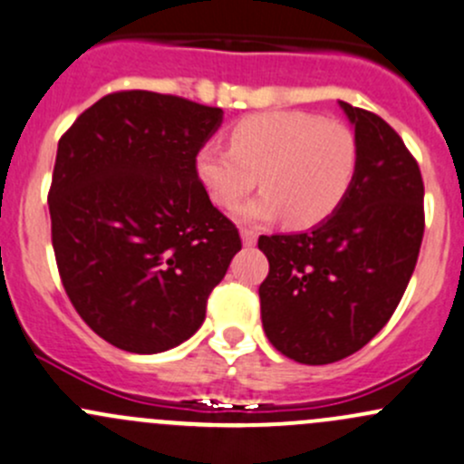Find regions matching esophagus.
<instances>
[{
    "instance_id": "obj_1",
    "label": "esophagus",
    "mask_w": 464,
    "mask_h": 464,
    "mask_svg": "<svg viewBox=\"0 0 464 464\" xmlns=\"http://www.w3.org/2000/svg\"><path fill=\"white\" fill-rule=\"evenodd\" d=\"M240 236H242V245H245V246H256V242H257L256 231H251V228H242Z\"/></svg>"
}]
</instances>
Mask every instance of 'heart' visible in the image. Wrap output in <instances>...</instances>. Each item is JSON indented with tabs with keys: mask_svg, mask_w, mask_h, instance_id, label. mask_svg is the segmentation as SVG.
<instances>
[{
	"mask_svg": "<svg viewBox=\"0 0 464 464\" xmlns=\"http://www.w3.org/2000/svg\"><path fill=\"white\" fill-rule=\"evenodd\" d=\"M228 149L202 146L195 175L219 208L240 204L260 179L265 193L237 208L245 222L285 216L294 228L315 227L343 204L358 169L349 126L297 111L245 117L228 133Z\"/></svg>",
	"mask_w": 464,
	"mask_h": 464,
	"instance_id": "b5f03b06",
	"label": "heart"
}]
</instances>
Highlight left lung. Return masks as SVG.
I'll return each mask as SVG.
<instances>
[{
  "mask_svg": "<svg viewBox=\"0 0 464 464\" xmlns=\"http://www.w3.org/2000/svg\"><path fill=\"white\" fill-rule=\"evenodd\" d=\"M338 104L358 142L343 204L309 231L257 240L269 260L262 326L273 347L302 364L338 362L387 324L425 233L420 169L400 135L382 117Z\"/></svg>",
  "mask_w": 464,
  "mask_h": 464,
  "instance_id": "obj_1",
  "label": "left lung"
}]
</instances>
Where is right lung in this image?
<instances>
[{"instance_id":"obj_1","label":"right lung","mask_w":464,"mask_h":464,"mask_svg":"<svg viewBox=\"0 0 464 464\" xmlns=\"http://www.w3.org/2000/svg\"><path fill=\"white\" fill-rule=\"evenodd\" d=\"M222 109L150 91L102 97L57 144L48 208L62 285L100 338L162 353L202 326L242 248L195 155Z\"/></svg>"}]
</instances>
